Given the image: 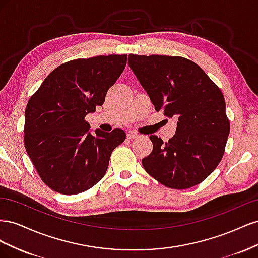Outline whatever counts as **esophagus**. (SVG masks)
I'll return each instance as SVG.
<instances>
[{"label": "esophagus", "mask_w": 258, "mask_h": 258, "mask_svg": "<svg viewBox=\"0 0 258 258\" xmlns=\"http://www.w3.org/2000/svg\"><path fill=\"white\" fill-rule=\"evenodd\" d=\"M139 137V135L137 134V132H135V131H130L129 134L127 135V138L128 139H130V140H132V139H136V138H138Z\"/></svg>", "instance_id": "34e87169"}]
</instances>
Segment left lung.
<instances>
[{
    "label": "left lung",
    "instance_id": "8db88e82",
    "mask_svg": "<svg viewBox=\"0 0 258 258\" xmlns=\"http://www.w3.org/2000/svg\"><path fill=\"white\" fill-rule=\"evenodd\" d=\"M128 62L155 110L177 118L175 135L168 142L150 137L153 151L142 159L145 171L169 188L198 185L221 162L230 131L221 89L183 57L131 53Z\"/></svg>",
    "mask_w": 258,
    "mask_h": 258
}]
</instances>
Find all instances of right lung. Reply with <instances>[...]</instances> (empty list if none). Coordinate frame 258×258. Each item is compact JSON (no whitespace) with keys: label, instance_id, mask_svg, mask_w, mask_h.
<instances>
[{"label":"right lung","instance_id":"obj_1","mask_svg":"<svg viewBox=\"0 0 258 258\" xmlns=\"http://www.w3.org/2000/svg\"><path fill=\"white\" fill-rule=\"evenodd\" d=\"M127 64V54L75 59L46 77L26 108L25 147L42 181L52 190L76 195L105 172L121 129L90 132L85 116L104 103L107 90Z\"/></svg>","mask_w":258,"mask_h":258}]
</instances>
